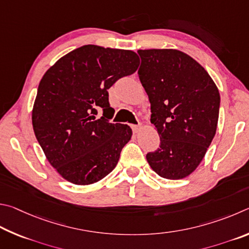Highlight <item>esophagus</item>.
<instances>
[{
  "mask_svg": "<svg viewBox=\"0 0 249 249\" xmlns=\"http://www.w3.org/2000/svg\"><path fill=\"white\" fill-rule=\"evenodd\" d=\"M131 128H132V130H133V132H134V133H138V132L140 131V130H141L142 125H141V124H133Z\"/></svg>",
  "mask_w": 249,
  "mask_h": 249,
  "instance_id": "esophagus-1",
  "label": "esophagus"
}]
</instances>
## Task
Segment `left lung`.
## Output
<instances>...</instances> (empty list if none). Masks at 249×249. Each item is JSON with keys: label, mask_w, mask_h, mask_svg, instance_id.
<instances>
[{"label": "left lung", "mask_w": 249, "mask_h": 249, "mask_svg": "<svg viewBox=\"0 0 249 249\" xmlns=\"http://www.w3.org/2000/svg\"><path fill=\"white\" fill-rule=\"evenodd\" d=\"M138 74L151 103V122L160 147L146 154L163 178L189 176L207 153L216 132L219 89L206 70L175 49L139 50Z\"/></svg>", "instance_id": "1"}]
</instances>
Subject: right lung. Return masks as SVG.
I'll return each mask as SVG.
<instances>
[{
	"mask_svg": "<svg viewBox=\"0 0 249 249\" xmlns=\"http://www.w3.org/2000/svg\"><path fill=\"white\" fill-rule=\"evenodd\" d=\"M139 63L131 50L86 45L59 59L42 76L33 128L47 160L64 179L90 185L116 167L132 130L109 122L108 89L136 72ZM98 110H103L99 120Z\"/></svg>",
	"mask_w": 249,
	"mask_h": 249,
	"instance_id": "1",
	"label": "right lung"
}]
</instances>
